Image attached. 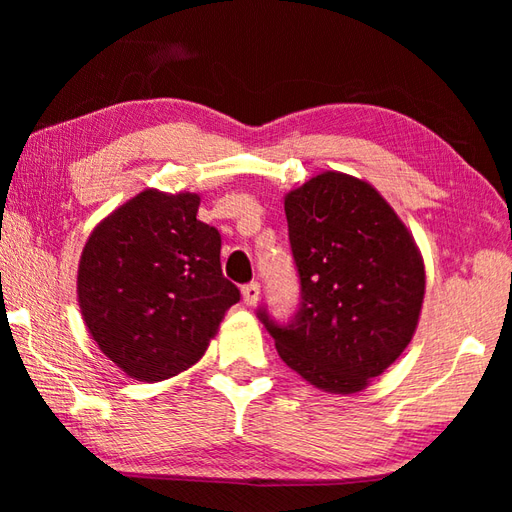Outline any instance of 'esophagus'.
<instances>
[{
    "label": "esophagus",
    "mask_w": 512,
    "mask_h": 512,
    "mask_svg": "<svg viewBox=\"0 0 512 512\" xmlns=\"http://www.w3.org/2000/svg\"><path fill=\"white\" fill-rule=\"evenodd\" d=\"M242 297H244L246 306H255V303L259 301V284H257V281H250V284L242 286Z\"/></svg>",
    "instance_id": "1"
}]
</instances>
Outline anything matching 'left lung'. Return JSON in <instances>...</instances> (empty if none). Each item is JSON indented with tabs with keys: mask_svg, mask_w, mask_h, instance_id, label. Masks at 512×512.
Instances as JSON below:
<instances>
[{
	"mask_svg": "<svg viewBox=\"0 0 512 512\" xmlns=\"http://www.w3.org/2000/svg\"><path fill=\"white\" fill-rule=\"evenodd\" d=\"M299 306L257 317L290 369L334 394L361 391L416 332L424 266L409 231L380 193L325 171L286 195Z\"/></svg>",
	"mask_w": 512,
	"mask_h": 512,
	"instance_id": "1",
	"label": "left lung"
}]
</instances>
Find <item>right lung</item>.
<instances>
[{
	"label": "right lung",
	"mask_w": 512,
	"mask_h": 512,
	"mask_svg": "<svg viewBox=\"0 0 512 512\" xmlns=\"http://www.w3.org/2000/svg\"><path fill=\"white\" fill-rule=\"evenodd\" d=\"M195 193L143 191L94 228L79 306L103 354L154 383L200 361L239 290L222 275V235Z\"/></svg>",
	"instance_id": "obj_1"
}]
</instances>
